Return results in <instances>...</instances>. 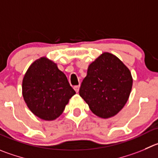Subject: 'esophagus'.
<instances>
[{
	"instance_id": "1",
	"label": "esophagus",
	"mask_w": 158,
	"mask_h": 158,
	"mask_svg": "<svg viewBox=\"0 0 158 158\" xmlns=\"http://www.w3.org/2000/svg\"><path fill=\"white\" fill-rule=\"evenodd\" d=\"M74 90L75 91H76L77 93H78V91H79V89H80V85H77V86H74Z\"/></svg>"
}]
</instances>
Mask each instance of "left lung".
<instances>
[{
  "label": "left lung",
  "instance_id": "1",
  "mask_svg": "<svg viewBox=\"0 0 158 158\" xmlns=\"http://www.w3.org/2000/svg\"><path fill=\"white\" fill-rule=\"evenodd\" d=\"M132 86L128 67L113 54L103 52L88 67L79 94L94 115L108 118L124 107Z\"/></svg>",
  "mask_w": 158,
  "mask_h": 158
}]
</instances>
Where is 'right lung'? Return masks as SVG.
Returning <instances> with one entry per match:
<instances>
[{"mask_svg":"<svg viewBox=\"0 0 158 158\" xmlns=\"http://www.w3.org/2000/svg\"><path fill=\"white\" fill-rule=\"evenodd\" d=\"M76 94L66 75L46 57L32 63L22 81V95L28 109L43 120H54Z\"/></svg>","mask_w":158,"mask_h":158,"instance_id":"obj_1","label":"right lung"}]
</instances>
